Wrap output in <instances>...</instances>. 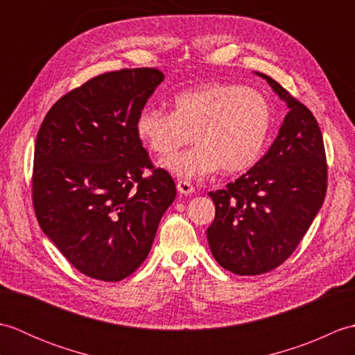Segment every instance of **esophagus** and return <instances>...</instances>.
<instances>
[{
    "mask_svg": "<svg viewBox=\"0 0 355 355\" xmlns=\"http://www.w3.org/2000/svg\"><path fill=\"white\" fill-rule=\"evenodd\" d=\"M177 191L182 195H192L195 192V187L189 182H186V180H180L177 183Z\"/></svg>",
    "mask_w": 355,
    "mask_h": 355,
    "instance_id": "34e87169",
    "label": "esophagus"
}]
</instances>
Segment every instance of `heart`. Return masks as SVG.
<instances>
[{
  "mask_svg": "<svg viewBox=\"0 0 355 355\" xmlns=\"http://www.w3.org/2000/svg\"><path fill=\"white\" fill-rule=\"evenodd\" d=\"M273 107L262 93L236 84H206L177 94L172 111L146 107L135 134L154 154L169 157L193 140L197 146L160 162L180 178H200L221 168L243 173L259 162L273 131Z\"/></svg>",
  "mask_w": 355,
  "mask_h": 355,
  "instance_id": "heart-1",
  "label": "heart"
}]
</instances>
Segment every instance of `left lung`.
Masks as SVG:
<instances>
[{"mask_svg":"<svg viewBox=\"0 0 355 355\" xmlns=\"http://www.w3.org/2000/svg\"><path fill=\"white\" fill-rule=\"evenodd\" d=\"M288 112L267 154L223 191L209 192L215 220L209 248L221 267L239 276L267 273L304 238L327 193V158L318 120L267 74Z\"/></svg>","mask_w":355,"mask_h":355,"instance_id":"8db88e82","label":"left lung"}]
</instances>
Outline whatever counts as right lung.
Instances as JSON below:
<instances>
[{
	"label": "right lung",
	"instance_id": "add662e5",
	"mask_svg": "<svg viewBox=\"0 0 355 355\" xmlns=\"http://www.w3.org/2000/svg\"><path fill=\"white\" fill-rule=\"evenodd\" d=\"M164 79L155 69L111 71L61 97L36 135L33 206L42 232L80 273L105 282L146 259L175 200L153 169L135 119Z\"/></svg>",
	"mask_w": 355,
	"mask_h": 355
}]
</instances>
